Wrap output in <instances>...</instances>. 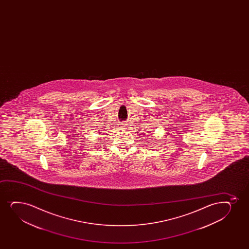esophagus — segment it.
<instances>
[{
    "mask_svg": "<svg viewBox=\"0 0 249 249\" xmlns=\"http://www.w3.org/2000/svg\"><path fill=\"white\" fill-rule=\"evenodd\" d=\"M122 125H123L124 127H126V126H127V124H126V123L122 124Z\"/></svg>",
    "mask_w": 249,
    "mask_h": 249,
    "instance_id": "esophagus-1",
    "label": "esophagus"
}]
</instances>
